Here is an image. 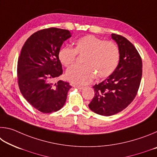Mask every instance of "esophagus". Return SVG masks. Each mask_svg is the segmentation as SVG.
<instances>
[{
  "label": "esophagus",
  "mask_w": 157,
  "mask_h": 157,
  "mask_svg": "<svg viewBox=\"0 0 157 157\" xmlns=\"http://www.w3.org/2000/svg\"><path fill=\"white\" fill-rule=\"evenodd\" d=\"M75 86L77 87V88H78V89H79V90L84 89V87H83V86H76V85H75Z\"/></svg>",
  "instance_id": "1"
}]
</instances>
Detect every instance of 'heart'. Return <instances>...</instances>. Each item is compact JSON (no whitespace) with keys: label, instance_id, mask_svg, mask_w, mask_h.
<instances>
[{"label":"heart","instance_id":"heart-1","mask_svg":"<svg viewBox=\"0 0 157 157\" xmlns=\"http://www.w3.org/2000/svg\"><path fill=\"white\" fill-rule=\"evenodd\" d=\"M77 55L84 56L82 63L69 69L66 78L76 85H86L96 78H107L118 66L121 58L120 49L116 43L105 41L94 35H86L75 41V48L62 46L58 51V59L65 67L75 63Z\"/></svg>","mask_w":157,"mask_h":157}]
</instances>
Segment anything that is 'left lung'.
<instances>
[{"label":"left lung","instance_id":"left-lung-1","mask_svg":"<svg viewBox=\"0 0 157 157\" xmlns=\"http://www.w3.org/2000/svg\"><path fill=\"white\" fill-rule=\"evenodd\" d=\"M118 44L120 62L115 71L94 86L95 95L89 107L101 116L118 113L131 104L139 91L142 78V59L136 48L121 35L111 34Z\"/></svg>","mask_w":157,"mask_h":157}]
</instances>
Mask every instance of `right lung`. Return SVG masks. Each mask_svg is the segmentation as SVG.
<instances>
[{"mask_svg": "<svg viewBox=\"0 0 157 157\" xmlns=\"http://www.w3.org/2000/svg\"><path fill=\"white\" fill-rule=\"evenodd\" d=\"M71 36L67 30L43 29L32 34L21 49L17 63L18 87L25 99L42 113L57 111L66 102L71 86L68 82H53L63 73L58 51Z\"/></svg>", "mask_w": 157, "mask_h": 157, "instance_id": "right-lung-1", "label": "right lung"}]
</instances>
